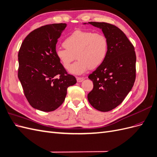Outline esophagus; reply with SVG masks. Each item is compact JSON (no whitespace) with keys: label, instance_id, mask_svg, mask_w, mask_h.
Instances as JSON below:
<instances>
[{"label":"esophagus","instance_id":"esophagus-1","mask_svg":"<svg viewBox=\"0 0 157 157\" xmlns=\"http://www.w3.org/2000/svg\"><path fill=\"white\" fill-rule=\"evenodd\" d=\"M84 80V77H77V80L78 82H81Z\"/></svg>","mask_w":157,"mask_h":157}]
</instances>
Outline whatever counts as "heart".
Instances as JSON below:
<instances>
[{
	"mask_svg": "<svg viewBox=\"0 0 157 157\" xmlns=\"http://www.w3.org/2000/svg\"><path fill=\"white\" fill-rule=\"evenodd\" d=\"M63 46L65 49L57 48L56 56L63 67L68 69L76 56L78 60L69 69V72L74 75L98 67L108 53L107 38L99 32L76 30L65 38Z\"/></svg>",
	"mask_w": 157,
	"mask_h": 157,
	"instance_id": "1",
	"label": "heart"
}]
</instances>
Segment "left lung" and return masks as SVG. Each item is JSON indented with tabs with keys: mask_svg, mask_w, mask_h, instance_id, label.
I'll list each match as a JSON object with an SVG mask.
<instances>
[{
	"mask_svg": "<svg viewBox=\"0 0 157 157\" xmlns=\"http://www.w3.org/2000/svg\"><path fill=\"white\" fill-rule=\"evenodd\" d=\"M102 29L108 40V53L103 63L90 74L94 88L88 94L91 105L107 112L123 101L136 80L134 47L119 28L105 22H88Z\"/></svg>",
	"mask_w": 157,
	"mask_h": 157,
	"instance_id": "1",
	"label": "left lung"
}]
</instances>
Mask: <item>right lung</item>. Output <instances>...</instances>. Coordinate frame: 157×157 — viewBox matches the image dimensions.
<instances>
[{
	"mask_svg": "<svg viewBox=\"0 0 157 157\" xmlns=\"http://www.w3.org/2000/svg\"><path fill=\"white\" fill-rule=\"evenodd\" d=\"M66 26L61 23L37 28L25 37L19 50L18 78L28 102L38 110H56L63 103L67 88L77 83L55 54Z\"/></svg>",
	"mask_w": 157,
	"mask_h": 157,
	"instance_id": "obj_1",
	"label": "right lung"
}]
</instances>
